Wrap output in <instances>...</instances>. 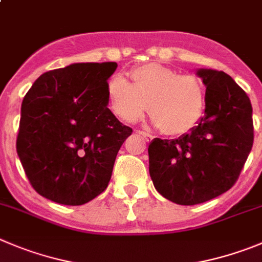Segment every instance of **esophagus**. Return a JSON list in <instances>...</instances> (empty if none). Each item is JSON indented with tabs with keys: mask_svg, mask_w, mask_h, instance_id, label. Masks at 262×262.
<instances>
[{
	"mask_svg": "<svg viewBox=\"0 0 262 262\" xmlns=\"http://www.w3.org/2000/svg\"><path fill=\"white\" fill-rule=\"evenodd\" d=\"M138 134H139V135L143 136V138L145 139V140H147V141L152 140V135H150L149 133H145V131H138Z\"/></svg>",
	"mask_w": 262,
	"mask_h": 262,
	"instance_id": "34e87169",
	"label": "esophagus"
}]
</instances>
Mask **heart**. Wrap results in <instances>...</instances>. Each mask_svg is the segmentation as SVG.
Listing matches in <instances>:
<instances>
[{
  "label": "heart",
  "instance_id": "obj_1",
  "mask_svg": "<svg viewBox=\"0 0 262 262\" xmlns=\"http://www.w3.org/2000/svg\"><path fill=\"white\" fill-rule=\"evenodd\" d=\"M133 83L114 75L106 85L110 107L118 118L134 123L149 104L153 121L167 135H181L195 126L204 106V90L192 75H178L172 69L147 63L129 71Z\"/></svg>",
  "mask_w": 262,
  "mask_h": 262
}]
</instances>
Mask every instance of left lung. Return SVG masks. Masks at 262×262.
I'll list each match as a JSON object with an SVG mask.
<instances>
[{"mask_svg":"<svg viewBox=\"0 0 262 262\" xmlns=\"http://www.w3.org/2000/svg\"><path fill=\"white\" fill-rule=\"evenodd\" d=\"M205 114L178 139H153L148 148L156 189L179 205L205 203L229 191L253 145L252 105L224 71L200 69Z\"/></svg>","mask_w":262,"mask_h":262,"instance_id":"1","label":"left lung"}]
</instances>
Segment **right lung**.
I'll return each instance as SVG.
<instances>
[{"label":"right lung","mask_w":262,"mask_h":262,"mask_svg":"<svg viewBox=\"0 0 262 262\" xmlns=\"http://www.w3.org/2000/svg\"><path fill=\"white\" fill-rule=\"evenodd\" d=\"M118 64L74 63L36 79L23 98L16 152L38 195L83 205L106 189L133 128L107 107V79Z\"/></svg>","instance_id":"1"}]
</instances>
